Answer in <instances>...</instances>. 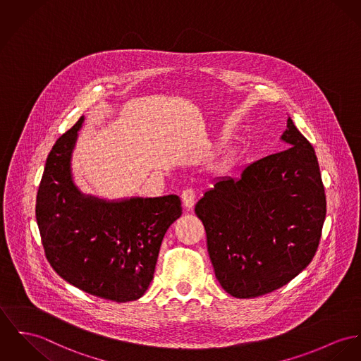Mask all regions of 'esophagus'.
<instances>
[{
  "label": "esophagus",
  "mask_w": 361,
  "mask_h": 361,
  "mask_svg": "<svg viewBox=\"0 0 361 361\" xmlns=\"http://www.w3.org/2000/svg\"><path fill=\"white\" fill-rule=\"evenodd\" d=\"M181 199H183V204L187 209H192L195 200H196V192H195L194 188H185L181 194Z\"/></svg>",
  "instance_id": "esophagus-1"
}]
</instances>
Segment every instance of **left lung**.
Returning <instances> with one entry per match:
<instances>
[{"instance_id": "1", "label": "left lung", "mask_w": 361, "mask_h": 361, "mask_svg": "<svg viewBox=\"0 0 361 361\" xmlns=\"http://www.w3.org/2000/svg\"><path fill=\"white\" fill-rule=\"evenodd\" d=\"M288 148L217 178L195 206L222 288L236 298L278 290L302 272L320 242L326 194L312 144L291 118Z\"/></svg>"}]
</instances>
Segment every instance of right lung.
Returning <instances> with one entry per match:
<instances>
[{"label":"right lung","mask_w":361,"mask_h":361,"mask_svg":"<svg viewBox=\"0 0 361 361\" xmlns=\"http://www.w3.org/2000/svg\"><path fill=\"white\" fill-rule=\"evenodd\" d=\"M78 122L51 149L37 194L35 217L47 259L60 278L115 302L136 301L154 278L161 243L181 216L177 195L106 200L73 181Z\"/></svg>","instance_id":"add662e5"}]
</instances>
